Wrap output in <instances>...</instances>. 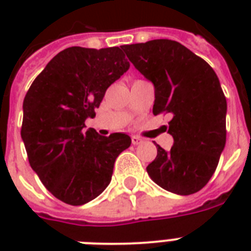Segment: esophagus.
Listing matches in <instances>:
<instances>
[{"label":"esophagus","instance_id":"obj_1","mask_svg":"<svg viewBox=\"0 0 251 251\" xmlns=\"http://www.w3.org/2000/svg\"><path fill=\"white\" fill-rule=\"evenodd\" d=\"M142 142H143V139H142L141 137H138V135H133V137H131V143H133L134 146L141 145Z\"/></svg>","mask_w":251,"mask_h":251}]
</instances>
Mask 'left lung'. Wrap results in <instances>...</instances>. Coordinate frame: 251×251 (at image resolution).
<instances>
[{"label":"left lung","mask_w":251,"mask_h":251,"mask_svg":"<svg viewBox=\"0 0 251 251\" xmlns=\"http://www.w3.org/2000/svg\"><path fill=\"white\" fill-rule=\"evenodd\" d=\"M121 48L155 86L153 114H172L168 133L175 143L171 151L156 145L147 173L171 193L194 194L216 171L226 141V100L218 75L177 41L157 39Z\"/></svg>","instance_id":"8db88e82"}]
</instances>
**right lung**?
Listing matches in <instances>:
<instances>
[{
	"instance_id": "obj_1",
	"label": "right lung",
	"mask_w": 251,
	"mask_h": 251,
	"mask_svg": "<svg viewBox=\"0 0 251 251\" xmlns=\"http://www.w3.org/2000/svg\"><path fill=\"white\" fill-rule=\"evenodd\" d=\"M129 66L118 47H72L49 61L25 94L21 135L29 165L62 202L80 206L101 194L117 156L131 145L126 134L84 130L106 88Z\"/></svg>"
}]
</instances>
